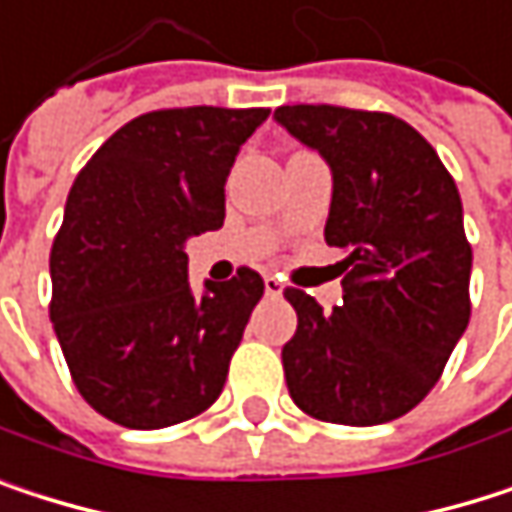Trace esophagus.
Returning a JSON list of instances; mask_svg holds the SVG:
<instances>
[{
    "label": "esophagus",
    "instance_id": "1",
    "mask_svg": "<svg viewBox=\"0 0 512 512\" xmlns=\"http://www.w3.org/2000/svg\"><path fill=\"white\" fill-rule=\"evenodd\" d=\"M265 295H268V298H280V295H283L280 277H265Z\"/></svg>",
    "mask_w": 512,
    "mask_h": 512
}]
</instances>
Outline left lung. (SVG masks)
Listing matches in <instances>:
<instances>
[{
    "label": "left lung",
    "mask_w": 512,
    "mask_h": 512,
    "mask_svg": "<svg viewBox=\"0 0 512 512\" xmlns=\"http://www.w3.org/2000/svg\"><path fill=\"white\" fill-rule=\"evenodd\" d=\"M274 119L334 172L325 241L346 250L343 307L286 289L298 331L283 346L286 384L325 423L376 426L411 411L441 379L471 319V244L462 199L435 148L390 113L331 104Z\"/></svg>",
    "instance_id": "1"
}]
</instances>
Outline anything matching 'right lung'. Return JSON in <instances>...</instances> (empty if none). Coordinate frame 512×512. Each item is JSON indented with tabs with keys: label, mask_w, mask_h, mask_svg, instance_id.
I'll list each match as a JSON object with an SVG mask.
<instances>
[{
	"label": "right lung",
	"mask_w": 512,
	"mask_h": 512,
	"mask_svg": "<svg viewBox=\"0 0 512 512\" xmlns=\"http://www.w3.org/2000/svg\"><path fill=\"white\" fill-rule=\"evenodd\" d=\"M265 119V107L142 113L80 169L50 250V319L107 420L160 429L220 396L265 280L241 265L193 298L184 241L223 226L226 175Z\"/></svg>",
	"instance_id": "right-lung-1"
}]
</instances>
